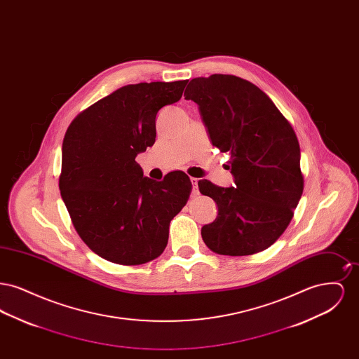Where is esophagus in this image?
<instances>
[{
	"label": "esophagus",
	"instance_id": "esophagus-1",
	"mask_svg": "<svg viewBox=\"0 0 359 359\" xmlns=\"http://www.w3.org/2000/svg\"><path fill=\"white\" fill-rule=\"evenodd\" d=\"M191 183H192V195H198L199 189H198V179L191 177Z\"/></svg>",
	"mask_w": 359,
	"mask_h": 359
}]
</instances>
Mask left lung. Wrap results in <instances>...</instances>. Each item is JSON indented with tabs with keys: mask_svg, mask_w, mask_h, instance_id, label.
Instances as JSON below:
<instances>
[{
	"mask_svg": "<svg viewBox=\"0 0 359 359\" xmlns=\"http://www.w3.org/2000/svg\"><path fill=\"white\" fill-rule=\"evenodd\" d=\"M199 106L212 145L230 156L233 187L199 180L201 194L218 205L202 238L223 256H250L285 231L302 198L300 147L293 128L256 85L214 74L195 78L184 91Z\"/></svg>",
	"mask_w": 359,
	"mask_h": 359,
	"instance_id": "obj_1",
	"label": "left lung"
}]
</instances>
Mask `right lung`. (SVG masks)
I'll list each match as a JSON object with an SVG mask.
<instances>
[{
    "mask_svg": "<svg viewBox=\"0 0 359 359\" xmlns=\"http://www.w3.org/2000/svg\"><path fill=\"white\" fill-rule=\"evenodd\" d=\"M188 81L121 87L69 123L62 147L60 195L79 237L104 259L141 265L160 256L170 222L187 203L184 172L144 176L136 156L156 140V116Z\"/></svg>",
    "mask_w": 359,
    "mask_h": 359,
    "instance_id": "obj_1",
    "label": "right lung"
}]
</instances>
